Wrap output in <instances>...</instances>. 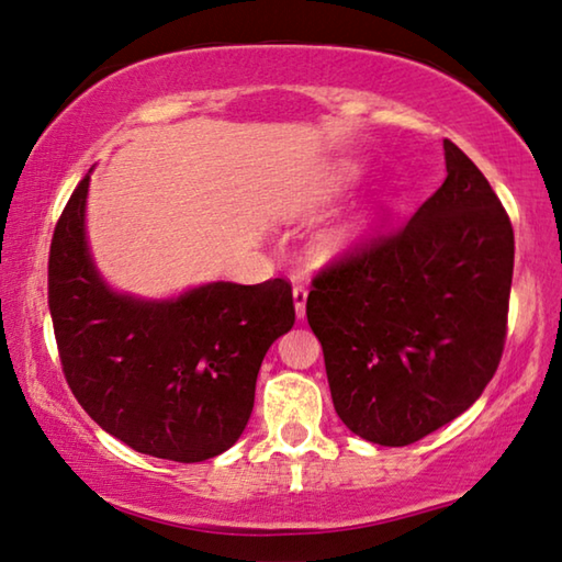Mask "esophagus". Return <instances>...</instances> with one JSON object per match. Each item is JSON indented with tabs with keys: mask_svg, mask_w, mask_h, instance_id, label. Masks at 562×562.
I'll list each match as a JSON object with an SVG mask.
<instances>
[{
	"mask_svg": "<svg viewBox=\"0 0 562 562\" xmlns=\"http://www.w3.org/2000/svg\"><path fill=\"white\" fill-rule=\"evenodd\" d=\"M292 300H295V315L297 319L305 317V305H307V290L302 284H295L292 288Z\"/></svg>",
	"mask_w": 562,
	"mask_h": 562,
	"instance_id": "1",
	"label": "esophagus"
}]
</instances>
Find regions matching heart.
I'll use <instances>...</instances> for the list:
<instances>
[{"instance_id":"heart-1","label":"heart","mask_w":562,"mask_h":562,"mask_svg":"<svg viewBox=\"0 0 562 562\" xmlns=\"http://www.w3.org/2000/svg\"><path fill=\"white\" fill-rule=\"evenodd\" d=\"M355 180H358V167L333 165L325 175L317 177L305 204H307V207H313V210L315 207H327V204L340 200L342 194L350 190ZM380 207H382L380 200L368 202L355 212H350L347 217L337 220L335 225H329L317 239L319 252L327 255V257H337V255L350 252V249L355 245H360V239L370 233V227L375 225V220L380 215Z\"/></svg>"}]
</instances>
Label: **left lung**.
Wrapping results in <instances>:
<instances>
[{
	"instance_id": "obj_1",
	"label": "left lung",
	"mask_w": 562,
	"mask_h": 562,
	"mask_svg": "<svg viewBox=\"0 0 562 562\" xmlns=\"http://www.w3.org/2000/svg\"><path fill=\"white\" fill-rule=\"evenodd\" d=\"M442 149L440 190L395 233L317 274L307 297L335 413L385 448L465 413L505 345L510 220L473 159L450 139Z\"/></svg>"
}]
</instances>
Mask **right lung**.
I'll return each instance as SVG.
<instances>
[{
  "mask_svg": "<svg viewBox=\"0 0 562 562\" xmlns=\"http://www.w3.org/2000/svg\"><path fill=\"white\" fill-rule=\"evenodd\" d=\"M89 175L57 222L49 313L61 368L87 415L145 456L202 462L252 415L270 345L295 325L292 288L204 282L172 297L114 290L87 235Z\"/></svg>",
  "mask_w": 562,
  "mask_h": 562,
  "instance_id": "obj_1",
  "label": "right lung"
}]
</instances>
